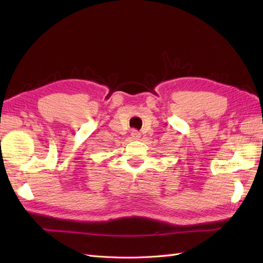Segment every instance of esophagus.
Segmentation results:
<instances>
[{"instance_id":"obj_1","label":"esophagus","mask_w":263,"mask_h":263,"mask_svg":"<svg viewBox=\"0 0 263 263\" xmlns=\"http://www.w3.org/2000/svg\"><path fill=\"white\" fill-rule=\"evenodd\" d=\"M131 136H132L133 139H136V140H138V139L141 137V136H140V132L137 131V130H133V131L131 132Z\"/></svg>"}]
</instances>
